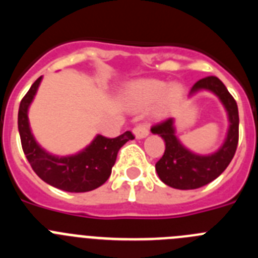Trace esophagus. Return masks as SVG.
I'll return each mask as SVG.
<instances>
[{
    "instance_id": "esophagus-1",
    "label": "esophagus",
    "mask_w": 258,
    "mask_h": 258,
    "mask_svg": "<svg viewBox=\"0 0 258 258\" xmlns=\"http://www.w3.org/2000/svg\"><path fill=\"white\" fill-rule=\"evenodd\" d=\"M133 134L137 140H142V138H146L149 136V129H147L146 125H138L133 129Z\"/></svg>"
}]
</instances>
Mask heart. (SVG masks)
Instances as JSON below:
<instances>
[{"instance_id": "heart-1", "label": "heart", "mask_w": 258, "mask_h": 258, "mask_svg": "<svg viewBox=\"0 0 258 258\" xmlns=\"http://www.w3.org/2000/svg\"><path fill=\"white\" fill-rule=\"evenodd\" d=\"M184 89L181 83L168 85L160 80L141 79L127 84L122 93V99L133 108H145L157 100L152 113L156 117H163L182 101Z\"/></svg>"}]
</instances>
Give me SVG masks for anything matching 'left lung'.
I'll use <instances>...</instances> for the list:
<instances>
[{
    "label": "left lung",
    "mask_w": 258,
    "mask_h": 258,
    "mask_svg": "<svg viewBox=\"0 0 258 258\" xmlns=\"http://www.w3.org/2000/svg\"><path fill=\"white\" fill-rule=\"evenodd\" d=\"M200 92H209L216 95L226 111L229 126L225 140L216 151L203 155L186 147L177 136L174 117L151 127V133L160 136L165 142V152L156 163L155 169L164 183L177 190H194L214 181L226 169L238 146V106L226 86L216 76H209L199 80L191 88L188 98Z\"/></svg>",
    "instance_id": "1"
}]
</instances>
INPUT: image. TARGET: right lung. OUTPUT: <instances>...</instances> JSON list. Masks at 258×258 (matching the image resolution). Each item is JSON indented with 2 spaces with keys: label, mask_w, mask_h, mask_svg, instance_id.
<instances>
[{
  "label": "right lung",
  "mask_w": 258,
  "mask_h": 258,
  "mask_svg": "<svg viewBox=\"0 0 258 258\" xmlns=\"http://www.w3.org/2000/svg\"><path fill=\"white\" fill-rule=\"evenodd\" d=\"M42 76L36 80L23 98L18 113V129L23 151L32 169L47 184L67 192H88L98 188L108 179L115 165L118 150L134 137L125 132L116 138L97 134L81 151L66 156L50 154L36 141L29 125L28 111L35 99Z\"/></svg>",
  "instance_id": "right-lung-1"
}]
</instances>
